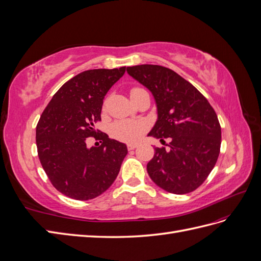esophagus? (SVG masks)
Returning a JSON list of instances; mask_svg holds the SVG:
<instances>
[{
  "label": "esophagus",
  "mask_w": 261,
  "mask_h": 261,
  "mask_svg": "<svg viewBox=\"0 0 261 261\" xmlns=\"http://www.w3.org/2000/svg\"><path fill=\"white\" fill-rule=\"evenodd\" d=\"M135 148H137V145H136V144H128V145H127V149L129 150V151H130V150H134Z\"/></svg>",
  "instance_id": "obj_1"
}]
</instances>
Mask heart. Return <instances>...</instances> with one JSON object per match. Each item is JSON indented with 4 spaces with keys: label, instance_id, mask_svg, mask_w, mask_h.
Returning a JSON list of instances; mask_svg holds the SVG:
<instances>
[{
    "label": "heart",
    "instance_id": "1",
    "mask_svg": "<svg viewBox=\"0 0 261 261\" xmlns=\"http://www.w3.org/2000/svg\"><path fill=\"white\" fill-rule=\"evenodd\" d=\"M139 88L132 89L130 93ZM146 130V124L143 121L136 120H121L115 122L111 127L112 136L124 143L133 144L138 141Z\"/></svg>",
    "mask_w": 261,
    "mask_h": 261
}]
</instances>
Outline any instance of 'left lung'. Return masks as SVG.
Returning <instances> with one entry per match:
<instances>
[{"instance_id": "left-lung-1", "label": "left lung", "mask_w": 261, "mask_h": 261, "mask_svg": "<svg viewBox=\"0 0 261 261\" xmlns=\"http://www.w3.org/2000/svg\"><path fill=\"white\" fill-rule=\"evenodd\" d=\"M152 93L158 118L148 136L170 139L155 147L148 174L164 191L183 195L198 188L215 168L221 147V126L215 110L195 87L174 70L143 64L126 68Z\"/></svg>"}]
</instances>
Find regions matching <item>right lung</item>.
<instances>
[{"mask_svg":"<svg viewBox=\"0 0 261 261\" xmlns=\"http://www.w3.org/2000/svg\"><path fill=\"white\" fill-rule=\"evenodd\" d=\"M126 67L89 69L63 85L44 109L36 128L38 155L52 185L76 200L93 199L113 184L127 147L94 124L103 99ZM88 137L101 145L89 148Z\"/></svg>","mask_w":261,"mask_h":261,"instance_id":"1","label":"right lung"}]
</instances>
